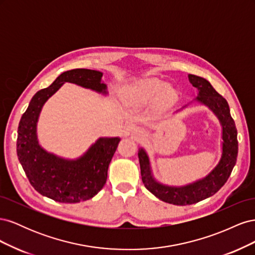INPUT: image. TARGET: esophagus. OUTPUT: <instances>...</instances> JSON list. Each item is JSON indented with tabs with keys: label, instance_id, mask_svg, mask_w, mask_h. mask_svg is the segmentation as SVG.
I'll list each match as a JSON object with an SVG mask.
<instances>
[{
	"label": "esophagus",
	"instance_id": "1",
	"mask_svg": "<svg viewBox=\"0 0 255 255\" xmlns=\"http://www.w3.org/2000/svg\"><path fill=\"white\" fill-rule=\"evenodd\" d=\"M129 132H130V134H132L135 137H141L144 134L143 129L140 128H130Z\"/></svg>",
	"mask_w": 255,
	"mask_h": 255
}]
</instances>
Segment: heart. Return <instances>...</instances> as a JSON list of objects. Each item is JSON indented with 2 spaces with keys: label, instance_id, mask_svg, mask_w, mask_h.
Here are the masks:
<instances>
[{
  "label": "heart",
  "instance_id": "b5f03b06",
  "mask_svg": "<svg viewBox=\"0 0 255 255\" xmlns=\"http://www.w3.org/2000/svg\"><path fill=\"white\" fill-rule=\"evenodd\" d=\"M160 95L163 103H168L173 100L175 92L171 87H167L166 83L158 80H145L136 86L130 87L123 94L126 101L145 104Z\"/></svg>",
  "mask_w": 255,
  "mask_h": 255
}]
</instances>
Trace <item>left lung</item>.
<instances>
[{
  "label": "left lung",
  "instance_id": "left-lung-1",
  "mask_svg": "<svg viewBox=\"0 0 255 255\" xmlns=\"http://www.w3.org/2000/svg\"><path fill=\"white\" fill-rule=\"evenodd\" d=\"M189 82L199 91L197 101L206 105L217 116L222 127V155L213 170L204 179L181 187L167 186L153 177L148 154L140 148L139 157L141 180L144 187L159 200L174 205H190L215 195L228 181L236 164L238 153L237 129L231 117L227 100L214 89L211 83L203 78L188 74Z\"/></svg>",
  "mask_w": 255,
  "mask_h": 255
}]
</instances>
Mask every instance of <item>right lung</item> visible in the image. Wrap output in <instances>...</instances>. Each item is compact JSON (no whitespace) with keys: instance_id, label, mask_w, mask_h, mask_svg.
Returning a JSON list of instances; mask_svg holds the SVG:
<instances>
[{"instance_id":"add662e5","label":"right lung","mask_w":255,"mask_h":255,"mask_svg":"<svg viewBox=\"0 0 255 255\" xmlns=\"http://www.w3.org/2000/svg\"><path fill=\"white\" fill-rule=\"evenodd\" d=\"M103 73L73 69L61 73L48 88L37 91L18 127L17 154L30 185L54 201L78 203L95 197L103 188L119 137L99 138L76 159H65L45 151L37 139V121L43 104L66 82L106 95Z\"/></svg>"}]
</instances>
